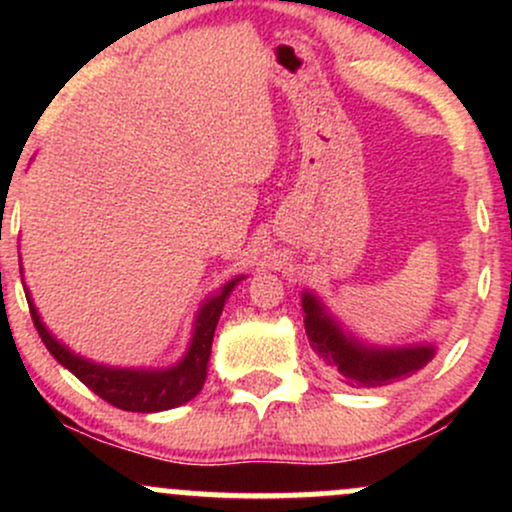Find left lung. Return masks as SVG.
<instances>
[{"instance_id":"obj_1","label":"left lung","mask_w":512,"mask_h":512,"mask_svg":"<svg viewBox=\"0 0 512 512\" xmlns=\"http://www.w3.org/2000/svg\"><path fill=\"white\" fill-rule=\"evenodd\" d=\"M305 334L315 354L325 366L339 373L354 387H380L409 378L431 361L433 346L411 349H366L354 339H346L313 293H303Z\"/></svg>"}]
</instances>
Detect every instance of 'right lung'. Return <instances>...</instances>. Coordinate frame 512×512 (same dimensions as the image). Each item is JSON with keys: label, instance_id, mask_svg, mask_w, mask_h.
Listing matches in <instances>:
<instances>
[{"label": "right lung", "instance_id": "add662e5", "mask_svg": "<svg viewBox=\"0 0 512 512\" xmlns=\"http://www.w3.org/2000/svg\"><path fill=\"white\" fill-rule=\"evenodd\" d=\"M233 279L223 286L219 296L209 298L199 310L195 322V337H192L190 349L178 366L168 370H129V368H108L96 366V363L86 361V358L72 354L67 346L57 342L52 334L45 330L40 322L38 310L33 308L31 296H28V308H31L33 325L38 330L43 344L64 368H69L76 378L84 383L88 390L96 392L98 397L113 404L117 409L125 411H163L180 407V404L190 402L192 397L202 390L204 380H207V363L211 356V342H214L216 322H219L223 303H226L228 293L236 286Z\"/></svg>", "mask_w": 512, "mask_h": 512}]
</instances>
